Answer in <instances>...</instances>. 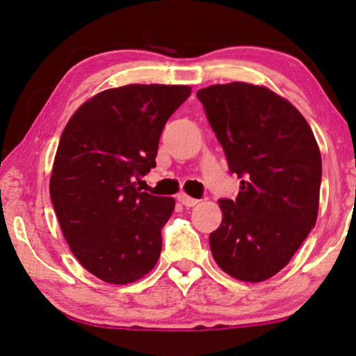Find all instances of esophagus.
I'll return each instance as SVG.
<instances>
[{
	"label": "esophagus",
	"mask_w": 356,
	"mask_h": 356,
	"mask_svg": "<svg viewBox=\"0 0 356 356\" xmlns=\"http://www.w3.org/2000/svg\"><path fill=\"white\" fill-rule=\"evenodd\" d=\"M178 201L181 202L183 206H186V207H194V206H196V204H199L197 199L188 196V194H184V193H179L178 194Z\"/></svg>",
	"instance_id": "34e87169"
}]
</instances>
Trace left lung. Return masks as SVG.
<instances>
[{
	"label": "left lung",
	"mask_w": 356,
	"mask_h": 356,
	"mask_svg": "<svg viewBox=\"0 0 356 356\" xmlns=\"http://www.w3.org/2000/svg\"><path fill=\"white\" fill-rule=\"evenodd\" d=\"M228 168L235 201L220 199L212 256L233 279L264 282L289 264L316 225L321 152L305 116L275 92L246 82L197 90Z\"/></svg>",
	"instance_id": "1"
}]
</instances>
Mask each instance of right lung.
Masks as SVG:
<instances>
[{
	"instance_id": "add662e5",
	"label": "right lung",
	"mask_w": 356,
	"mask_h": 356,
	"mask_svg": "<svg viewBox=\"0 0 356 356\" xmlns=\"http://www.w3.org/2000/svg\"><path fill=\"white\" fill-rule=\"evenodd\" d=\"M188 86L129 84L100 92L67 121L53 162L50 196L72 254L106 284L143 279L157 264L173 197L140 193L155 167L163 126Z\"/></svg>"
}]
</instances>
